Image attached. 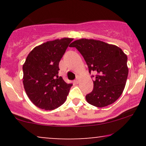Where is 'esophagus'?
<instances>
[{"label": "esophagus", "mask_w": 146, "mask_h": 146, "mask_svg": "<svg viewBox=\"0 0 146 146\" xmlns=\"http://www.w3.org/2000/svg\"><path fill=\"white\" fill-rule=\"evenodd\" d=\"M75 82H76V83H78V82H79V78H78V77L76 78V80H75Z\"/></svg>", "instance_id": "esophagus-1"}]
</instances>
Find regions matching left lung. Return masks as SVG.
<instances>
[{
    "mask_svg": "<svg viewBox=\"0 0 146 146\" xmlns=\"http://www.w3.org/2000/svg\"><path fill=\"white\" fill-rule=\"evenodd\" d=\"M83 56L90 73H94L93 89L86 95L90 104L105 107L121 96L128 75L127 56L115 45L93 39H80L71 43Z\"/></svg>",
    "mask_w": 146,
    "mask_h": 146,
    "instance_id": "1",
    "label": "left lung"
}]
</instances>
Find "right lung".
Returning <instances> with one entry per match:
<instances>
[{
	"label": "right lung",
	"mask_w": 146,
	"mask_h": 146,
	"mask_svg": "<svg viewBox=\"0 0 146 146\" xmlns=\"http://www.w3.org/2000/svg\"><path fill=\"white\" fill-rule=\"evenodd\" d=\"M73 38L48 41L35 47L23 64V84L29 100L38 108L54 110L66 101L72 84L58 76L59 62Z\"/></svg>",
	"instance_id": "right-lung-1"
}]
</instances>
